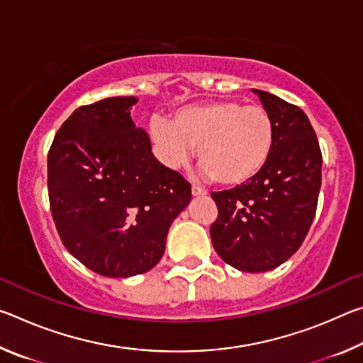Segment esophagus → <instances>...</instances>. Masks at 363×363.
<instances>
[{"label": "esophagus", "mask_w": 363, "mask_h": 363, "mask_svg": "<svg viewBox=\"0 0 363 363\" xmlns=\"http://www.w3.org/2000/svg\"><path fill=\"white\" fill-rule=\"evenodd\" d=\"M192 195H194V196H206V195H208V192H206L205 189L194 186V187H192Z\"/></svg>", "instance_id": "esophagus-1"}]
</instances>
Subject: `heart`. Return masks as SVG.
<instances>
[{
    "label": "heart",
    "instance_id": "heart-1",
    "mask_svg": "<svg viewBox=\"0 0 363 363\" xmlns=\"http://www.w3.org/2000/svg\"><path fill=\"white\" fill-rule=\"evenodd\" d=\"M150 136L160 157L181 168L196 149L205 174L220 186L247 184L261 173L274 149L275 125L261 104L214 101L177 110L171 121L153 118Z\"/></svg>",
    "mask_w": 363,
    "mask_h": 363
}]
</instances>
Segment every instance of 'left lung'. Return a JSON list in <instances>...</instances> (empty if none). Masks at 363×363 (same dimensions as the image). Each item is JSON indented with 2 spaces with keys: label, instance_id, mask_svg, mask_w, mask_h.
<instances>
[{
  "label": "left lung",
  "instance_id": "obj_1",
  "mask_svg": "<svg viewBox=\"0 0 363 363\" xmlns=\"http://www.w3.org/2000/svg\"><path fill=\"white\" fill-rule=\"evenodd\" d=\"M253 93L274 118V149L253 179L211 194L219 214L210 233L229 266L266 272L296 253L311 229L322 186V152L303 110L267 91Z\"/></svg>",
  "mask_w": 363,
  "mask_h": 363
}]
</instances>
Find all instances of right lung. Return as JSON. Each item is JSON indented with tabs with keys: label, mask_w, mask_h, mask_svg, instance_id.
<instances>
[{
	"label": "right lung",
	"mask_w": 363,
	"mask_h": 363,
	"mask_svg": "<svg viewBox=\"0 0 363 363\" xmlns=\"http://www.w3.org/2000/svg\"><path fill=\"white\" fill-rule=\"evenodd\" d=\"M136 97L77 108L48 153L52 219L72 256L104 277L144 274L162 259L169 225L192 190L153 157L131 120Z\"/></svg>",
	"instance_id": "add662e5"
}]
</instances>
